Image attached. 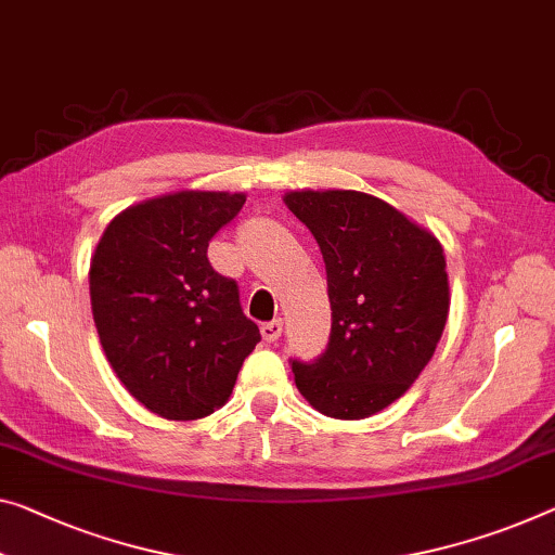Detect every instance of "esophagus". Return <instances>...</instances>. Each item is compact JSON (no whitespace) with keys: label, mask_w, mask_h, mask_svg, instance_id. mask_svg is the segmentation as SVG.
Returning a JSON list of instances; mask_svg holds the SVG:
<instances>
[{"label":"esophagus","mask_w":555,"mask_h":555,"mask_svg":"<svg viewBox=\"0 0 555 555\" xmlns=\"http://www.w3.org/2000/svg\"><path fill=\"white\" fill-rule=\"evenodd\" d=\"M260 335L266 343H278L280 335H283V320H272V322H266V325L260 327Z\"/></svg>","instance_id":"34e87169"}]
</instances>
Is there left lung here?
<instances>
[{
	"label": "left lung",
	"mask_w": 555,
	"mask_h": 555,
	"mask_svg": "<svg viewBox=\"0 0 555 555\" xmlns=\"http://www.w3.org/2000/svg\"><path fill=\"white\" fill-rule=\"evenodd\" d=\"M285 206L320 245L332 330L314 362L293 360L318 412L364 420L397 402L437 349L449 314L444 248L429 230L360 191H293Z\"/></svg>",
	"instance_id": "left-lung-1"
}]
</instances>
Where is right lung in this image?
Listing matches in <instances>:
<instances>
[{
  "label": "right lung",
  "mask_w": 555,
  "mask_h": 555,
  "mask_svg": "<svg viewBox=\"0 0 555 555\" xmlns=\"http://www.w3.org/2000/svg\"><path fill=\"white\" fill-rule=\"evenodd\" d=\"M243 193L181 191L111 220L91 258V310L124 387L164 420L189 422L228 402L260 330L237 283L212 270L208 243Z\"/></svg>",
  "instance_id": "right-lung-1"
}]
</instances>
